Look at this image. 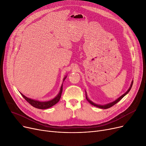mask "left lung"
<instances>
[{"label":"left lung","mask_w":146,"mask_h":146,"mask_svg":"<svg viewBox=\"0 0 146 146\" xmlns=\"http://www.w3.org/2000/svg\"><path fill=\"white\" fill-rule=\"evenodd\" d=\"M133 81H132L131 84V86H130L129 88L128 89V90L126 92H125L124 94H123L122 96H121L119 98H118L117 99H116V100L115 101H113V102H111V103H110V104H108L104 105H98V104H95V103L93 102L92 101H91L90 100V99L88 98L86 92V99H87V101H88L91 105H94V106H95L98 107V108H101V109H108V108H111V106H113L115 104H116L117 102H118L122 98H123L124 96H125L129 92V90H131V87H132V86H133Z\"/></svg>","instance_id":"obj_1"}]
</instances>
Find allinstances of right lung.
Here are the masks:
<instances>
[{
  "mask_svg": "<svg viewBox=\"0 0 146 146\" xmlns=\"http://www.w3.org/2000/svg\"><path fill=\"white\" fill-rule=\"evenodd\" d=\"M66 77H65L63 79V82L64 80L66 79ZM62 91H63V84L62 86H61L60 88V90L58 94L57 95L56 97H55L54 99H52V100L48 101H44V102H42V101H36V100H34V99L28 98L27 97H26L25 96H24L22 94L20 93L21 94V95L24 98V99L29 104L35 107L36 108L38 109H41V110H45V109H47L50 108V107L52 106L53 105H54L55 104H56L60 99L61 96V94H62Z\"/></svg>",
  "mask_w": 146,
  "mask_h": 146,
  "instance_id": "right-lung-1",
  "label": "right lung"
}]
</instances>
